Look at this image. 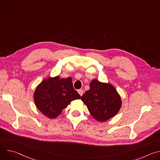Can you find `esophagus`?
<instances>
[{"instance_id":"esophagus-1","label":"esophagus","mask_w":160,"mask_h":160,"mask_svg":"<svg viewBox=\"0 0 160 160\" xmlns=\"http://www.w3.org/2000/svg\"><path fill=\"white\" fill-rule=\"evenodd\" d=\"M77 91H78V94H80V96H82L83 95V90L82 89H79V90H78Z\"/></svg>"}]
</instances>
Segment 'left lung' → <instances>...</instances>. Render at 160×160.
<instances>
[{
	"label": "left lung",
	"mask_w": 160,
	"mask_h": 160,
	"mask_svg": "<svg viewBox=\"0 0 160 160\" xmlns=\"http://www.w3.org/2000/svg\"><path fill=\"white\" fill-rule=\"evenodd\" d=\"M90 115L99 122H104L115 117L120 111L122 101L117 89L109 83L94 79L90 89L81 97Z\"/></svg>",
	"instance_id": "obj_1"
}]
</instances>
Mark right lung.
I'll return each mask as SVG.
<instances>
[{"mask_svg": "<svg viewBox=\"0 0 160 160\" xmlns=\"http://www.w3.org/2000/svg\"><path fill=\"white\" fill-rule=\"evenodd\" d=\"M80 96L73 88L72 78L60 77L43 79L36 87L33 99L37 108L50 119L58 117L70 102L80 99Z\"/></svg>", "mask_w": 160, "mask_h": 160, "instance_id": "1", "label": "right lung"}]
</instances>
